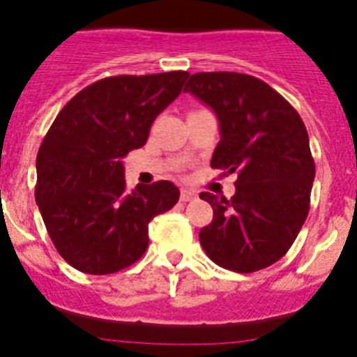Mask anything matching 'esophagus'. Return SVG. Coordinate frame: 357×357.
Wrapping results in <instances>:
<instances>
[{"mask_svg": "<svg viewBox=\"0 0 357 357\" xmlns=\"http://www.w3.org/2000/svg\"><path fill=\"white\" fill-rule=\"evenodd\" d=\"M181 200L182 202H193V200H197V195H195L193 191H189V189H182Z\"/></svg>", "mask_w": 357, "mask_h": 357, "instance_id": "obj_1", "label": "esophagus"}]
</instances>
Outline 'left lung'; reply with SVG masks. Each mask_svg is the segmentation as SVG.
<instances>
[{"label":"left lung","mask_w":357,"mask_h":357,"mask_svg":"<svg viewBox=\"0 0 357 357\" xmlns=\"http://www.w3.org/2000/svg\"><path fill=\"white\" fill-rule=\"evenodd\" d=\"M185 93L220 121L211 168L238 173L230 200L200 193L214 211L200 230L202 248L232 272L268 268L289 250L309 213L314 160L304 121L266 82L243 73H197Z\"/></svg>","instance_id":"8db88e82"}]
</instances>
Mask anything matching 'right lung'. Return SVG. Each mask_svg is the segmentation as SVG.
<instances>
[{
    "label": "right lung",
    "mask_w": 357,
    "mask_h": 357,
    "mask_svg": "<svg viewBox=\"0 0 357 357\" xmlns=\"http://www.w3.org/2000/svg\"><path fill=\"white\" fill-rule=\"evenodd\" d=\"M188 77L102 78L73 96L44 135L36 202L56 252L73 268L109 275L134 264L148 247V223L178 202L169 181L127 191L121 159L146 144L151 123Z\"/></svg>",
    "instance_id": "obj_1"
}]
</instances>
